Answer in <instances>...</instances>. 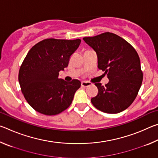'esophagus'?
I'll return each mask as SVG.
<instances>
[{"label":"esophagus","instance_id":"esophagus-1","mask_svg":"<svg viewBox=\"0 0 158 158\" xmlns=\"http://www.w3.org/2000/svg\"><path fill=\"white\" fill-rule=\"evenodd\" d=\"M91 85L90 82L89 81H81V86L83 87H88V86H90V85Z\"/></svg>","mask_w":158,"mask_h":158}]
</instances>
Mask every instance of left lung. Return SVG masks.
Here are the masks:
<instances>
[{
	"instance_id": "left-lung-1",
	"label": "left lung",
	"mask_w": 158,
	"mask_h": 158,
	"mask_svg": "<svg viewBox=\"0 0 158 158\" xmlns=\"http://www.w3.org/2000/svg\"><path fill=\"white\" fill-rule=\"evenodd\" d=\"M83 40L95 52L98 68L109 80L105 86L95 84L98 94L91 98L93 106L107 114L124 111L135 100L142 83L138 53L123 38L109 32Z\"/></svg>"
}]
</instances>
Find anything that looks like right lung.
Returning <instances> with one entry per match:
<instances>
[{"mask_svg":"<svg viewBox=\"0 0 158 158\" xmlns=\"http://www.w3.org/2000/svg\"><path fill=\"white\" fill-rule=\"evenodd\" d=\"M80 43V39H46L27 53L19 72V82L26 101L36 111L53 116L71 105L81 82H68L58 77Z\"/></svg>","mask_w":158,"mask_h":158,"instance_id":"right-lung-1","label":"right lung"}]
</instances>
